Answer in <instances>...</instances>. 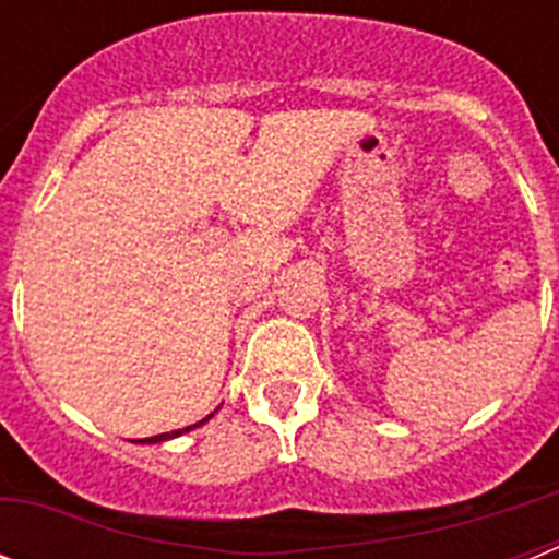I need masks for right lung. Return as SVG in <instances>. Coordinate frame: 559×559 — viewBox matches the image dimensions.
Segmentation results:
<instances>
[{"mask_svg": "<svg viewBox=\"0 0 559 559\" xmlns=\"http://www.w3.org/2000/svg\"><path fill=\"white\" fill-rule=\"evenodd\" d=\"M212 417V414H210ZM210 417H204L201 419V423H195V426H187V428H179V431H170V433H156V437H147V439H136V442H162V439H170V437H179V433H185V431H192V428H199V426H204L206 419Z\"/></svg>", "mask_w": 559, "mask_h": 559, "instance_id": "right-lung-1", "label": "right lung"}]
</instances>
